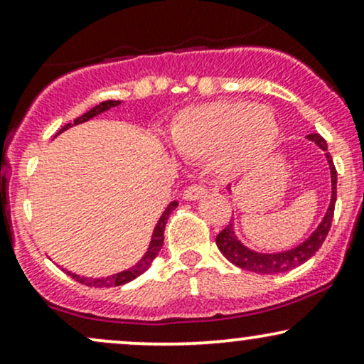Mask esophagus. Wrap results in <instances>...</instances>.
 I'll return each instance as SVG.
<instances>
[{"instance_id":"34e87169","label":"esophagus","mask_w":364,"mask_h":364,"mask_svg":"<svg viewBox=\"0 0 364 364\" xmlns=\"http://www.w3.org/2000/svg\"><path fill=\"white\" fill-rule=\"evenodd\" d=\"M205 186L200 185V183H196V185H191L188 186L185 190V193H183V198L185 200H196L200 198L202 195H205Z\"/></svg>"}]
</instances>
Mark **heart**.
Here are the masks:
<instances>
[{"instance_id": "b5f03b06", "label": "heart", "mask_w": 364, "mask_h": 364, "mask_svg": "<svg viewBox=\"0 0 364 364\" xmlns=\"http://www.w3.org/2000/svg\"><path fill=\"white\" fill-rule=\"evenodd\" d=\"M277 132V119L269 107L219 101L178 112L169 139L183 156L212 157L223 174H240L267 156Z\"/></svg>"}]
</instances>
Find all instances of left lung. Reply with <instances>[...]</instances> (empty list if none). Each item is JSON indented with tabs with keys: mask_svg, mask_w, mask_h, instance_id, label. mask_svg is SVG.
Returning <instances> with one entry per match:
<instances>
[{
	"mask_svg": "<svg viewBox=\"0 0 364 364\" xmlns=\"http://www.w3.org/2000/svg\"><path fill=\"white\" fill-rule=\"evenodd\" d=\"M308 139L315 141L320 149H323L327 152V141L318 133H310ZM327 161L330 166V173H332V200H330V207L325 214L321 224L316 228V231L304 241L303 245L296 246V248L289 250V252L284 253H275V255H263V253H255L252 250L245 248L240 241L236 240L235 231H232V223H229L223 231L219 232L215 237L217 248L220 250V253L228 258L229 262L235 263L240 269L250 270V272L257 274H279V272H287V270L296 269L298 265H301L320 250V246L323 245L325 237H327L330 225H332L333 219V208H336V200H337V171L333 166L332 156L327 152Z\"/></svg>",
	"mask_w": 364,
	"mask_h": 364,
	"instance_id": "8db88e82",
	"label": "left lung"
}]
</instances>
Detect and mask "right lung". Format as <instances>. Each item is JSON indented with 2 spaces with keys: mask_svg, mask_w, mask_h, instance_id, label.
<instances>
[{
  "mask_svg": "<svg viewBox=\"0 0 364 364\" xmlns=\"http://www.w3.org/2000/svg\"><path fill=\"white\" fill-rule=\"evenodd\" d=\"M119 104H121L119 101H104V102L99 104V106L92 107V109H90L89 112H85V114H82L80 118L75 119L73 123L65 124V127H63V128L60 129V133L65 132L66 128L73 127V124H80V123H83V121H89V119L94 118V116L101 114V112L111 109V107H114V106H119ZM176 207H178V203L173 202V203H169L168 208H166L164 214H162L161 219H159L156 229H154L152 241H150V246H149L147 253L144 255V258H141V260H140L139 263H136L135 267H132V269L124 270V272H119V274H116V275H111V277H106V279H89V277H80V275H75V274H72V272H66V274L72 275L75 281H78L80 284H85V286H90V287H114V286H123V284H127V282H129V281H133V279H136V277H139V275H141V274L145 272V270L149 269L150 263H152L154 258L157 257V253L161 252L162 243H164V229H166V223H168L169 215L173 214V210H174V208H176Z\"/></svg>",
  "mask_w": 364,
  "mask_h": 364,
  "instance_id": "obj_1",
  "label": "right lung"
}]
</instances>
